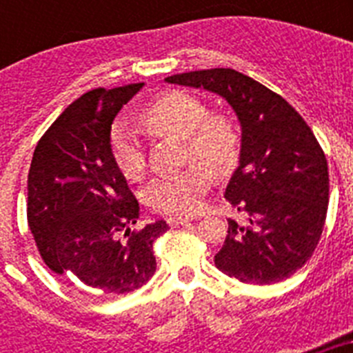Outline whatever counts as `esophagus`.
Segmentation results:
<instances>
[{
  "mask_svg": "<svg viewBox=\"0 0 353 353\" xmlns=\"http://www.w3.org/2000/svg\"><path fill=\"white\" fill-rule=\"evenodd\" d=\"M189 223H191L189 217H170V219H168V224H170L171 228L183 226V224H189Z\"/></svg>",
  "mask_w": 353,
  "mask_h": 353,
  "instance_id": "34e87169",
  "label": "esophagus"
}]
</instances>
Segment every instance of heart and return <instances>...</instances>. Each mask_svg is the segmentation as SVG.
Listing matches in <instances>:
<instances>
[{
    "mask_svg": "<svg viewBox=\"0 0 353 353\" xmlns=\"http://www.w3.org/2000/svg\"><path fill=\"white\" fill-rule=\"evenodd\" d=\"M208 114V108L198 97L170 92L152 102L141 118L150 132L183 139L187 159L201 164L214 176H223L235 166L239 157V134L232 121ZM111 155L125 179H141L146 166L145 150L134 130L125 125L113 130ZM205 170L189 168L180 173L157 176L146 187V203L173 217L192 215L199 210L210 185V174Z\"/></svg>",
    "mask_w": 353,
    "mask_h": 353,
    "instance_id": "b5f03b06",
    "label": "heart"
}]
</instances>
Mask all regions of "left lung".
<instances>
[{
	"mask_svg": "<svg viewBox=\"0 0 353 353\" xmlns=\"http://www.w3.org/2000/svg\"><path fill=\"white\" fill-rule=\"evenodd\" d=\"M166 83L217 93L242 129L224 198L245 221L228 219L215 267L249 285L297 272L316 248L329 205L327 159L313 130L281 95L233 68L174 74Z\"/></svg>",
	"mask_w": 353,
	"mask_h": 353,
	"instance_id": "obj_1",
	"label": "left lung"
}]
</instances>
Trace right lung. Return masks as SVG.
Listing matches in <instances>:
<instances>
[{"label": "right lung", "instance_id": "right-lung-1", "mask_svg": "<svg viewBox=\"0 0 353 353\" xmlns=\"http://www.w3.org/2000/svg\"><path fill=\"white\" fill-rule=\"evenodd\" d=\"M145 84L97 88L72 102L40 138L28 173V223L52 272L101 297L134 292L155 272L164 221L132 230L139 203L111 155V125Z\"/></svg>", "mask_w": 353, "mask_h": 353}]
</instances>
